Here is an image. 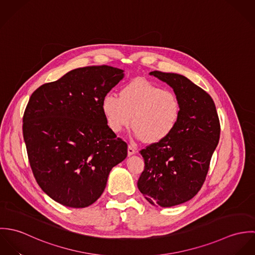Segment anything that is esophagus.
Masks as SVG:
<instances>
[{"mask_svg":"<svg viewBox=\"0 0 255 255\" xmlns=\"http://www.w3.org/2000/svg\"><path fill=\"white\" fill-rule=\"evenodd\" d=\"M134 153H135L134 148H132L131 146H128V156H131V155H133Z\"/></svg>","mask_w":255,"mask_h":255,"instance_id":"esophagus-1","label":"esophagus"}]
</instances>
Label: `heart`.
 <instances>
[{"instance_id":"obj_1","label":"heart","mask_w":255,"mask_h":255,"mask_svg":"<svg viewBox=\"0 0 255 255\" xmlns=\"http://www.w3.org/2000/svg\"><path fill=\"white\" fill-rule=\"evenodd\" d=\"M102 111L114 133H120L132 123L133 136L148 143L163 141L177 128L181 117V102L171 90L147 80L136 79L125 86L120 98L107 94Z\"/></svg>"}]
</instances>
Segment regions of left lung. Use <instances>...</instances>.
Returning <instances> with one entry per match:
<instances>
[{
  "instance_id": "obj_1",
  "label": "left lung",
  "mask_w": 255,
  "mask_h": 255,
  "mask_svg": "<svg viewBox=\"0 0 255 255\" xmlns=\"http://www.w3.org/2000/svg\"><path fill=\"white\" fill-rule=\"evenodd\" d=\"M149 74L173 88L181 117L170 136L140 151L145 167L137 187L152 205L172 207L200 190L218 145L220 122L211 96L187 77L158 71Z\"/></svg>"
}]
</instances>
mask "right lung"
Returning <instances> with one entry per match:
<instances>
[{"mask_svg": "<svg viewBox=\"0 0 255 255\" xmlns=\"http://www.w3.org/2000/svg\"><path fill=\"white\" fill-rule=\"evenodd\" d=\"M125 76L110 66L75 69L32 93L23 139L41 189L56 202L84 208L103 193L128 145L107 125L102 100Z\"/></svg>", "mask_w": 255, "mask_h": 255, "instance_id": "1", "label": "right lung"}]
</instances>
